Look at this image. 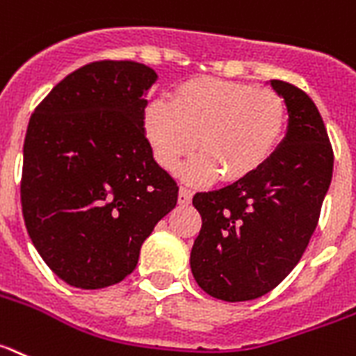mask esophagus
Listing matches in <instances>:
<instances>
[{
	"label": "esophagus",
	"mask_w": 356,
	"mask_h": 356,
	"mask_svg": "<svg viewBox=\"0 0 356 356\" xmlns=\"http://www.w3.org/2000/svg\"><path fill=\"white\" fill-rule=\"evenodd\" d=\"M191 200H193V191H191L189 187H184V185H181L180 193H178V202H180L181 205H187V203H191Z\"/></svg>",
	"instance_id": "obj_1"
}]
</instances>
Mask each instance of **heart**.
<instances>
[{
    "label": "heart",
    "mask_w": 356,
    "mask_h": 356,
    "mask_svg": "<svg viewBox=\"0 0 356 356\" xmlns=\"http://www.w3.org/2000/svg\"><path fill=\"white\" fill-rule=\"evenodd\" d=\"M286 102L270 88L223 79H194L172 100L156 99L144 113V131L158 163L175 171L196 149L184 175L194 181L239 180L268 162L286 129Z\"/></svg>",
    "instance_id": "b5f03b06"
}]
</instances>
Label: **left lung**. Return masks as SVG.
<instances>
[{"label":"left lung","instance_id":"8db88e82","mask_svg":"<svg viewBox=\"0 0 356 356\" xmlns=\"http://www.w3.org/2000/svg\"><path fill=\"white\" fill-rule=\"evenodd\" d=\"M270 86L286 102V136L257 171L193 198L202 230L191 270L203 291L227 302L265 296L293 270L333 175V149L314 100L284 81Z\"/></svg>","mask_w":356,"mask_h":356}]
</instances>
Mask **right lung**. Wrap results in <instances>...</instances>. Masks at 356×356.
I'll return each instance as SVG.
<instances>
[{"instance_id":"1","label":"right lung","mask_w":356,"mask_h":356,"mask_svg":"<svg viewBox=\"0 0 356 356\" xmlns=\"http://www.w3.org/2000/svg\"><path fill=\"white\" fill-rule=\"evenodd\" d=\"M156 72L97 60L66 75L30 117L21 207L33 247L70 286L99 290L135 270L178 185L145 138Z\"/></svg>"}]
</instances>
